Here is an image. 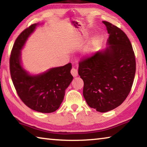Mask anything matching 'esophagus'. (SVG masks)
Returning a JSON list of instances; mask_svg holds the SVG:
<instances>
[{
  "label": "esophagus",
  "instance_id": "34e87169",
  "mask_svg": "<svg viewBox=\"0 0 147 147\" xmlns=\"http://www.w3.org/2000/svg\"><path fill=\"white\" fill-rule=\"evenodd\" d=\"M71 73L74 77H76L78 76V71H77V69H76L75 68H72L71 71Z\"/></svg>",
  "mask_w": 147,
  "mask_h": 147
}]
</instances>
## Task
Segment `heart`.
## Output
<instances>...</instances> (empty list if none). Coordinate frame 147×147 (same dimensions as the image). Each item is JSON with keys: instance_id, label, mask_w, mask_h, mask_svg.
I'll return each mask as SVG.
<instances>
[{"instance_id": "b5f03b06", "label": "heart", "mask_w": 147, "mask_h": 147, "mask_svg": "<svg viewBox=\"0 0 147 147\" xmlns=\"http://www.w3.org/2000/svg\"><path fill=\"white\" fill-rule=\"evenodd\" d=\"M95 44H96V39H94L91 41V42L90 43V45H89L86 49V50H85L86 53L90 54L91 52L93 51L94 47V46H95Z\"/></svg>"}]
</instances>
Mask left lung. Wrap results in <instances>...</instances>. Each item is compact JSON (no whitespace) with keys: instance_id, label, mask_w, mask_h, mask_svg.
<instances>
[{"instance_id":"1","label":"left lung","mask_w":147,"mask_h":147,"mask_svg":"<svg viewBox=\"0 0 147 147\" xmlns=\"http://www.w3.org/2000/svg\"><path fill=\"white\" fill-rule=\"evenodd\" d=\"M102 23L109 34L107 47L81 61L78 67L87 104L102 113L123 102L130 93L136 73L135 55L127 36L109 22Z\"/></svg>"}]
</instances>
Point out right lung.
Instances as JSON below:
<instances>
[{"mask_svg": "<svg viewBox=\"0 0 147 147\" xmlns=\"http://www.w3.org/2000/svg\"><path fill=\"white\" fill-rule=\"evenodd\" d=\"M40 24H32L22 32L12 49L9 68L12 82L21 100L33 110L41 113L56 111L64 98L65 91L71 83V63L49 69L43 73L31 74L23 67L21 51Z\"/></svg>", "mask_w": 147, "mask_h": 147, "instance_id": "add662e5", "label": "right lung"}]
</instances>
